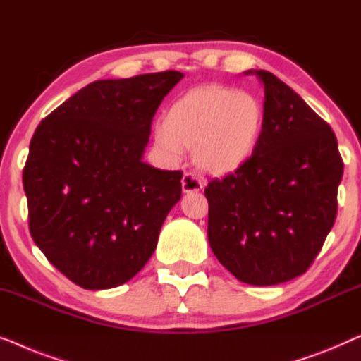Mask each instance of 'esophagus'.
Wrapping results in <instances>:
<instances>
[{
  "label": "esophagus",
  "mask_w": 361,
  "mask_h": 361,
  "mask_svg": "<svg viewBox=\"0 0 361 361\" xmlns=\"http://www.w3.org/2000/svg\"><path fill=\"white\" fill-rule=\"evenodd\" d=\"M181 188H183V192H197L202 190V183L195 173H191V171H185V175H183L181 178Z\"/></svg>",
  "instance_id": "1"
}]
</instances>
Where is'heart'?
Here are the masks:
<instances>
[{"instance_id": "heart-1", "label": "heart", "mask_w": 361, "mask_h": 361, "mask_svg": "<svg viewBox=\"0 0 361 361\" xmlns=\"http://www.w3.org/2000/svg\"><path fill=\"white\" fill-rule=\"evenodd\" d=\"M265 128V108L255 94L222 85L186 91L169 106L155 129V147L171 164L195 147L201 169L227 173L250 159Z\"/></svg>"}]
</instances>
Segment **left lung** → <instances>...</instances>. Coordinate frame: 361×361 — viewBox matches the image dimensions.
I'll return each instance as SVG.
<instances>
[{"label":"left lung","mask_w":361,"mask_h":361,"mask_svg":"<svg viewBox=\"0 0 361 361\" xmlns=\"http://www.w3.org/2000/svg\"><path fill=\"white\" fill-rule=\"evenodd\" d=\"M265 128L255 152L204 190L207 238L237 280L271 286L316 260L337 217L343 175L337 137L301 96L267 70Z\"/></svg>","instance_id":"obj_1"}]
</instances>
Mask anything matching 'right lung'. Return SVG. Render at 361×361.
Wrapping results in <instances>:
<instances>
[{
    "mask_svg": "<svg viewBox=\"0 0 361 361\" xmlns=\"http://www.w3.org/2000/svg\"><path fill=\"white\" fill-rule=\"evenodd\" d=\"M183 78L166 70L93 81L40 121L23 170L29 231L85 289L119 286L154 253L183 171L142 161L152 119Z\"/></svg>",
    "mask_w": 361,
    "mask_h": 361,
    "instance_id": "right-lung-1",
    "label": "right lung"
}]
</instances>
